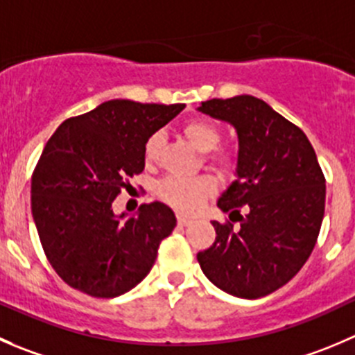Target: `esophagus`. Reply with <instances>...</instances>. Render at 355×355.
<instances>
[{
    "instance_id": "obj_1",
    "label": "esophagus",
    "mask_w": 355,
    "mask_h": 355,
    "mask_svg": "<svg viewBox=\"0 0 355 355\" xmlns=\"http://www.w3.org/2000/svg\"><path fill=\"white\" fill-rule=\"evenodd\" d=\"M177 222H178V225L185 227V225H189V223H191V218H189V216L180 215V213H178V215H177Z\"/></svg>"
}]
</instances>
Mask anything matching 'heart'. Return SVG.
Returning <instances> with one entry per match:
<instances>
[{
    "label": "heart",
    "mask_w": 355,
    "mask_h": 355,
    "mask_svg": "<svg viewBox=\"0 0 355 355\" xmlns=\"http://www.w3.org/2000/svg\"><path fill=\"white\" fill-rule=\"evenodd\" d=\"M184 135L199 153H206V159L222 173H230L236 168V157L229 150H213L220 142V130L215 125L201 119L185 123ZM163 147V135L153 133L144 146V159L147 164L156 163ZM216 184L209 175L198 177H166L157 184L156 194L161 201L177 211L194 213L208 196L215 192Z\"/></svg>",
    "instance_id": "1"
}]
</instances>
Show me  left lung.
I'll use <instances>...</instances> for the list:
<instances>
[{
    "mask_svg": "<svg viewBox=\"0 0 355 355\" xmlns=\"http://www.w3.org/2000/svg\"><path fill=\"white\" fill-rule=\"evenodd\" d=\"M198 111L232 125L239 140L237 178L216 202L239 227L213 222L215 243L199 251L198 261L225 293L265 297L293 279L314 250L324 216V175L307 135L260 98H211Z\"/></svg>",
    "mask_w": 355,
    "mask_h": 355,
    "instance_id": "8db88e82",
    "label": "left lung"
}]
</instances>
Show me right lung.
Masks as SVG:
<instances>
[{
	"label": "right lung",
	"instance_id": "add662e5",
	"mask_svg": "<svg viewBox=\"0 0 355 355\" xmlns=\"http://www.w3.org/2000/svg\"><path fill=\"white\" fill-rule=\"evenodd\" d=\"M184 107L116 98L50 137L31 180V209L48 261L71 288L114 298L150 272L175 213L154 201L126 218L112 201L144 171L146 140Z\"/></svg>",
	"mask_w": 355,
	"mask_h": 355
}]
</instances>
